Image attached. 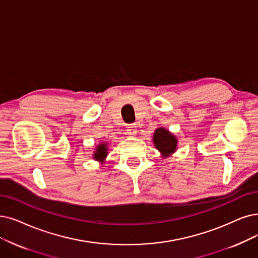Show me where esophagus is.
<instances>
[{"mask_svg":"<svg viewBox=\"0 0 258 258\" xmlns=\"http://www.w3.org/2000/svg\"><path fill=\"white\" fill-rule=\"evenodd\" d=\"M127 131H128L127 133H128L129 136L135 137L137 135V126H136V123H131V125H129Z\"/></svg>","mask_w":258,"mask_h":258,"instance_id":"obj_1","label":"esophagus"}]
</instances>
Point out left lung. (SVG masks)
<instances>
[{"label": "left lung", "instance_id": "8db88e82", "mask_svg": "<svg viewBox=\"0 0 258 258\" xmlns=\"http://www.w3.org/2000/svg\"><path fill=\"white\" fill-rule=\"evenodd\" d=\"M153 144L156 148L161 152L162 157L166 158L177 150L178 140L170 131L163 127H160L154 131Z\"/></svg>", "mask_w": 258, "mask_h": 258}]
</instances>
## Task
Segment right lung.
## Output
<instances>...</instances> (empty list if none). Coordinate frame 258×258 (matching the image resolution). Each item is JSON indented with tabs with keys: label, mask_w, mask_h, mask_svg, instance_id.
I'll return each instance as SVG.
<instances>
[{
	"label": "right lung",
	"mask_w": 258,
	"mask_h": 258,
	"mask_svg": "<svg viewBox=\"0 0 258 258\" xmlns=\"http://www.w3.org/2000/svg\"><path fill=\"white\" fill-rule=\"evenodd\" d=\"M108 148H107V144L106 143H101L97 146L96 150L94 151V159L100 163H102L105 161V159L107 158L108 154Z\"/></svg>",
	"instance_id": "obj_1"
}]
</instances>
